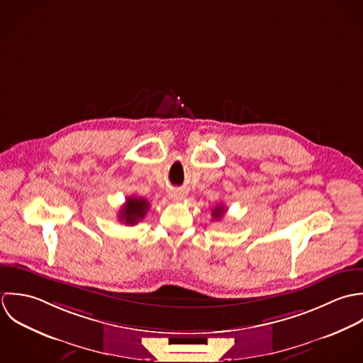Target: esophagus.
Segmentation results:
<instances>
[{"instance_id": "34e87169", "label": "esophagus", "mask_w": 363, "mask_h": 363, "mask_svg": "<svg viewBox=\"0 0 363 363\" xmlns=\"http://www.w3.org/2000/svg\"><path fill=\"white\" fill-rule=\"evenodd\" d=\"M169 198L172 201H181V199H184V194L181 191H171L169 192Z\"/></svg>"}]
</instances>
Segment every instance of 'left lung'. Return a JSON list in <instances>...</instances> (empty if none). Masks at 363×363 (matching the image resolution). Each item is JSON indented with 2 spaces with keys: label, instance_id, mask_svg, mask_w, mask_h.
Wrapping results in <instances>:
<instances>
[{
  "label": "left lung",
  "instance_id": "left-lung-1",
  "mask_svg": "<svg viewBox=\"0 0 363 363\" xmlns=\"http://www.w3.org/2000/svg\"><path fill=\"white\" fill-rule=\"evenodd\" d=\"M223 213H224V208H223V206H218V208H215V209L212 211V216L215 218H221Z\"/></svg>",
  "mask_w": 363,
  "mask_h": 363
}]
</instances>
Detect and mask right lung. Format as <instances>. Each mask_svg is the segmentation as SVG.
<instances>
[{
    "instance_id": "1",
    "label": "right lung",
    "mask_w": 363,
    "mask_h": 363,
    "mask_svg": "<svg viewBox=\"0 0 363 363\" xmlns=\"http://www.w3.org/2000/svg\"><path fill=\"white\" fill-rule=\"evenodd\" d=\"M150 205L145 198H136L130 196L126 199V203L122 206L121 213H119V220L125 221V224H136L145 218Z\"/></svg>"
}]
</instances>
